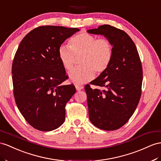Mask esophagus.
I'll return each mask as SVG.
<instances>
[{"label":"esophagus","mask_w":161,"mask_h":161,"mask_svg":"<svg viewBox=\"0 0 161 161\" xmlns=\"http://www.w3.org/2000/svg\"><path fill=\"white\" fill-rule=\"evenodd\" d=\"M75 88H76V90H77V91H79V90H81L84 88V87L82 86H80V85H76L75 86Z\"/></svg>","instance_id":"34e87169"}]
</instances>
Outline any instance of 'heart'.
Segmentation results:
<instances>
[{"instance_id": "heart-1", "label": "heart", "mask_w": 161, "mask_h": 161, "mask_svg": "<svg viewBox=\"0 0 161 161\" xmlns=\"http://www.w3.org/2000/svg\"><path fill=\"white\" fill-rule=\"evenodd\" d=\"M69 46L63 45L58 49V57L63 67L69 71L77 57H80L81 66L73 69L69 77L75 84L80 85L92 80L95 72L103 73L108 68L113 56V46L107 39H97L88 32H81L69 41Z\"/></svg>"}]
</instances>
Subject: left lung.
<instances>
[{
  "label": "left lung",
  "mask_w": 161,
  "mask_h": 161,
  "mask_svg": "<svg viewBox=\"0 0 161 161\" xmlns=\"http://www.w3.org/2000/svg\"><path fill=\"white\" fill-rule=\"evenodd\" d=\"M88 32L103 35L113 45L108 68L85 86L90 120L98 129L114 130L129 121L142 95L143 70L135 44L122 30L108 24Z\"/></svg>",
  "instance_id": "8db88e82"
}]
</instances>
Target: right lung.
<instances>
[{"mask_svg":"<svg viewBox=\"0 0 161 161\" xmlns=\"http://www.w3.org/2000/svg\"><path fill=\"white\" fill-rule=\"evenodd\" d=\"M76 28L41 26L24 36L12 63L15 103L26 122L35 129L53 130L65 120V106L76 92L67 80L58 49Z\"/></svg>","mask_w":161,"mask_h":161,"instance_id":"obj_1","label":"right lung"}]
</instances>
